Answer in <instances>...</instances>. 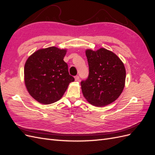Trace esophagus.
<instances>
[{
    "instance_id": "obj_1",
    "label": "esophagus",
    "mask_w": 155,
    "mask_h": 155,
    "mask_svg": "<svg viewBox=\"0 0 155 155\" xmlns=\"http://www.w3.org/2000/svg\"><path fill=\"white\" fill-rule=\"evenodd\" d=\"M79 77L78 76H75V80H76V81H79Z\"/></svg>"
}]
</instances>
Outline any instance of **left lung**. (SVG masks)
Listing matches in <instances>:
<instances>
[{"mask_svg":"<svg viewBox=\"0 0 155 155\" xmlns=\"http://www.w3.org/2000/svg\"><path fill=\"white\" fill-rule=\"evenodd\" d=\"M89 74L81 81L83 94L96 107L111 104L122 92L126 72L124 64L115 54L105 48L86 50Z\"/></svg>","mask_w":155,"mask_h":155,"instance_id":"obj_1","label":"left lung"}]
</instances>
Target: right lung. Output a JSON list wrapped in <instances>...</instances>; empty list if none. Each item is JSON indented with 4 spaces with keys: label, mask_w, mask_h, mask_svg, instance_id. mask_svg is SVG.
Here are the masks:
<instances>
[{
    "label": "right lung",
    "mask_w": 155,
    "mask_h": 155,
    "mask_svg": "<svg viewBox=\"0 0 155 155\" xmlns=\"http://www.w3.org/2000/svg\"><path fill=\"white\" fill-rule=\"evenodd\" d=\"M67 50L55 46L36 51L25 65V81L35 100L48 105L62 97L70 83L74 81L64 61Z\"/></svg>",
    "instance_id": "right-lung-1"
}]
</instances>
